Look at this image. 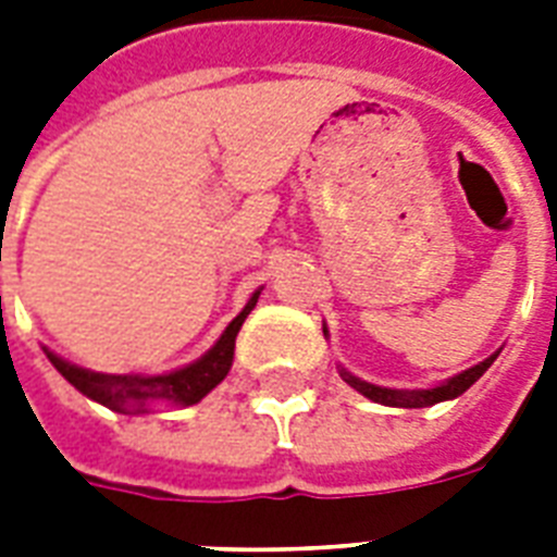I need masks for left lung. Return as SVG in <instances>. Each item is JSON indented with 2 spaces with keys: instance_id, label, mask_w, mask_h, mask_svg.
<instances>
[{
  "instance_id": "left-lung-1",
  "label": "left lung",
  "mask_w": 557,
  "mask_h": 557,
  "mask_svg": "<svg viewBox=\"0 0 557 557\" xmlns=\"http://www.w3.org/2000/svg\"><path fill=\"white\" fill-rule=\"evenodd\" d=\"M326 332V330H323ZM497 358V352H494L492 358H485L483 364L471 367V370L459 372V375H454L450 381H445V384H440V387H431V389H387V387H375V384H367V381L356 379V375H349L347 370H341V375H344V381H347L349 387H356L361 396L372 398V401H379V405H389V407H431L436 405V401H445V398H457L462 396L471 384H474L480 375H483L488 367H492V361Z\"/></svg>"
}]
</instances>
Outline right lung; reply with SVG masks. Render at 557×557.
Instances as JSON below:
<instances>
[{"label": "right lung", "mask_w": 557, "mask_h": 557, "mask_svg": "<svg viewBox=\"0 0 557 557\" xmlns=\"http://www.w3.org/2000/svg\"><path fill=\"white\" fill-rule=\"evenodd\" d=\"M260 292L248 300L243 312L236 314L231 326L222 332V338L216 341V347L210 349L208 356H201L196 364L185 367V370L168 372V375H103V372L83 370L74 367L63 358H57L54 352H48V361L60 370L69 384L81 389L83 396L95 398L100 405H107L109 410L117 413H129V410H144L147 405H159V401H170V405H196L208 396L210 389L216 387L219 381L225 379L231 364H234V344L236 332L245 323V318L251 314L257 306Z\"/></svg>", "instance_id": "obj_1"}]
</instances>
